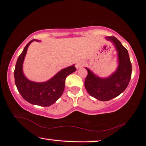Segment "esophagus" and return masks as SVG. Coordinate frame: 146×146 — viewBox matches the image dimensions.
I'll return each instance as SVG.
<instances>
[{"mask_svg": "<svg viewBox=\"0 0 146 146\" xmlns=\"http://www.w3.org/2000/svg\"><path fill=\"white\" fill-rule=\"evenodd\" d=\"M82 66H83V63L82 62H77L76 63L75 67L76 69H79L82 67Z\"/></svg>", "mask_w": 146, "mask_h": 146, "instance_id": "obj_1", "label": "esophagus"}]
</instances>
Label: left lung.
I'll return each instance as SVG.
<instances>
[{
  "label": "left lung",
  "mask_w": 146,
  "mask_h": 146,
  "mask_svg": "<svg viewBox=\"0 0 146 146\" xmlns=\"http://www.w3.org/2000/svg\"><path fill=\"white\" fill-rule=\"evenodd\" d=\"M106 38L111 42L117 52L118 64L117 70L108 77L102 78L85 68L88 71L84 82L86 90L91 97L100 101L111 100L123 92L129 84L132 72L127 49L115 36H107Z\"/></svg>",
  "instance_id": "8db88e82"
}]
</instances>
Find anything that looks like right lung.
Listing matches in <instances>:
<instances>
[{"label":"right lung","mask_w":146,"mask_h":146,"mask_svg":"<svg viewBox=\"0 0 146 146\" xmlns=\"http://www.w3.org/2000/svg\"><path fill=\"white\" fill-rule=\"evenodd\" d=\"M33 41L31 40L24 47V50L17 59L14 71L15 83L19 93L27 102L33 105L47 107L53 104L62 95L65 88L66 76L75 72V64L64 68L56 73L52 78L43 82L31 81L23 73V63L28 48Z\"/></svg>","instance_id":"add662e5"}]
</instances>
